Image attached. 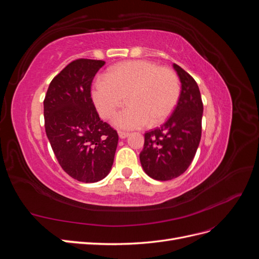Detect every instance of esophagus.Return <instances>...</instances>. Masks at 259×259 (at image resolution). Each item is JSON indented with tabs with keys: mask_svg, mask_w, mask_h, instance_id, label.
<instances>
[{
	"mask_svg": "<svg viewBox=\"0 0 259 259\" xmlns=\"http://www.w3.org/2000/svg\"><path fill=\"white\" fill-rule=\"evenodd\" d=\"M117 134H119V137H120L121 139H124V138L128 137L130 133H127V132H123V131H119V132H117Z\"/></svg>",
	"mask_w": 259,
	"mask_h": 259,
	"instance_id": "obj_1",
	"label": "esophagus"
}]
</instances>
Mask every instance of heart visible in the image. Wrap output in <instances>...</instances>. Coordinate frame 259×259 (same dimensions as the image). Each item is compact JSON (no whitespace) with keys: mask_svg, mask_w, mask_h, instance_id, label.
I'll return each mask as SVG.
<instances>
[{"mask_svg":"<svg viewBox=\"0 0 259 259\" xmlns=\"http://www.w3.org/2000/svg\"><path fill=\"white\" fill-rule=\"evenodd\" d=\"M180 95V82L171 69L138 59L120 62L94 83L92 98L101 117L109 119L127 100L130 104L113 117L114 126L135 130L156 125L173 112Z\"/></svg>","mask_w":259,"mask_h":259,"instance_id":"1","label":"heart"}]
</instances>
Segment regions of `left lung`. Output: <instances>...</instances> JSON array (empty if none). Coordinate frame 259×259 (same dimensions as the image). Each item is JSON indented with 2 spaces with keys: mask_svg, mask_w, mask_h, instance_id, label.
Listing matches in <instances>:
<instances>
[{
  "mask_svg": "<svg viewBox=\"0 0 259 259\" xmlns=\"http://www.w3.org/2000/svg\"><path fill=\"white\" fill-rule=\"evenodd\" d=\"M182 91L177 106L160 127L147 132L139 154L145 173L156 180H170L184 174L199 147L202 133L203 103L197 82L178 65Z\"/></svg>",
  "mask_w": 259,
  "mask_h": 259,
  "instance_id": "left-lung-1",
  "label": "left lung"
}]
</instances>
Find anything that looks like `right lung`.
<instances>
[{
	"label": "right lung",
	"mask_w": 259,
	"mask_h": 259,
	"mask_svg": "<svg viewBox=\"0 0 259 259\" xmlns=\"http://www.w3.org/2000/svg\"><path fill=\"white\" fill-rule=\"evenodd\" d=\"M104 60L76 59L52 80L44 99L45 132L66 173L96 183L110 173L119 136L101 121L91 97Z\"/></svg>",
	"instance_id": "add662e5"
}]
</instances>
